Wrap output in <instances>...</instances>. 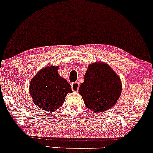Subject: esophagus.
I'll return each mask as SVG.
<instances>
[{
	"label": "esophagus",
	"instance_id": "34e87169",
	"mask_svg": "<svg viewBox=\"0 0 153 153\" xmlns=\"http://www.w3.org/2000/svg\"><path fill=\"white\" fill-rule=\"evenodd\" d=\"M79 87H80V83H79L78 82H73V83L71 85L72 90H73V91H74V92H78Z\"/></svg>",
	"mask_w": 153,
	"mask_h": 153
}]
</instances>
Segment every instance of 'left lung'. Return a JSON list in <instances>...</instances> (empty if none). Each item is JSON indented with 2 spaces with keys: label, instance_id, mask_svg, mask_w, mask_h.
Instances as JSON below:
<instances>
[{
  "label": "left lung",
  "instance_id": "obj_1",
  "mask_svg": "<svg viewBox=\"0 0 153 153\" xmlns=\"http://www.w3.org/2000/svg\"><path fill=\"white\" fill-rule=\"evenodd\" d=\"M122 92L119 77L108 65L103 62L91 64L80 84L79 94L88 108L103 112L109 109L118 101Z\"/></svg>",
  "mask_w": 153,
  "mask_h": 153
}]
</instances>
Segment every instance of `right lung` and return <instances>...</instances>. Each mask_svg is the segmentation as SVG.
Wrapping results in <instances>:
<instances>
[{
	"instance_id": "obj_1",
	"label": "right lung",
	"mask_w": 153,
	"mask_h": 153,
	"mask_svg": "<svg viewBox=\"0 0 153 153\" xmlns=\"http://www.w3.org/2000/svg\"><path fill=\"white\" fill-rule=\"evenodd\" d=\"M59 67L48 66L32 78L29 91L34 103L45 111H54L65 102L71 85L57 73Z\"/></svg>"
}]
</instances>
